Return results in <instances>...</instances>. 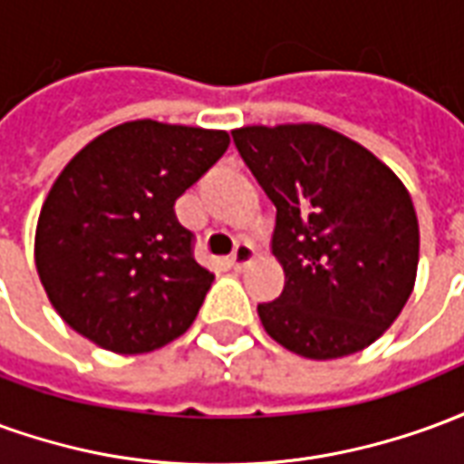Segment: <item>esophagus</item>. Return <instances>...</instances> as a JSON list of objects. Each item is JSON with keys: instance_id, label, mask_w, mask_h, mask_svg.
<instances>
[{"instance_id": "34e87169", "label": "esophagus", "mask_w": 464, "mask_h": 464, "mask_svg": "<svg viewBox=\"0 0 464 464\" xmlns=\"http://www.w3.org/2000/svg\"><path fill=\"white\" fill-rule=\"evenodd\" d=\"M256 258V251H253V246L251 243H236V248H233L231 253V258H228V263H231V268L233 271H243L248 263Z\"/></svg>"}]
</instances>
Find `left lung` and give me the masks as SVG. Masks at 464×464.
<instances>
[{
  "label": "left lung",
  "instance_id": "1",
  "mask_svg": "<svg viewBox=\"0 0 464 464\" xmlns=\"http://www.w3.org/2000/svg\"><path fill=\"white\" fill-rule=\"evenodd\" d=\"M233 143L276 206L281 298L258 315L295 355L333 360L378 341L415 288L420 228L405 183L321 123L243 126Z\"/></svg>",
  "mask_w": 464,
  "mask_h": 464
}]
</instances>
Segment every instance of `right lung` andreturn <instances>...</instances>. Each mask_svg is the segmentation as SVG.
<instances>
[{"label": "right lung", "mask_w": 464, "mask_h": 464, "mask_svg": "<svg viewBox=\"0 0 464 464\" xmlns=\"http://www.w3.org/2000/svg\"><path fill=\"white\" fill-rule=\"evenodd\" d=\"M216 129L119 123L66 163L34 236L39 281L69 328L99 348L139 355L191 328L213 273L173 203L221 159Z\"/></svg>", "instance_id": "1"}]
</instances>
